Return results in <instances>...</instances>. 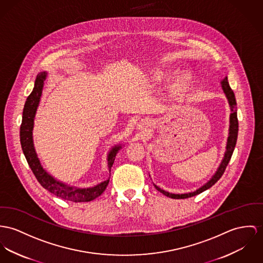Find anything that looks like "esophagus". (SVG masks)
Instances as JSON below:
<instances>
[{
	"instance_id": "obj_1",
	"label": "esophagus",
	"mask_w": 263,
	"mask_h": 263,
	"mask_svg": "<svg viewBox=\"0 0 263 263\" xmlns=\"http://www.w3.org/2000/svg\"><path fill=\"white\" fill-rule=\"evenodd\" d=\"M150 125H151V122L148 121V120H141L138 123L137 126L141 130H146L148 127H150Z\"/></svg>"
}]
</instances>
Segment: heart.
Segmentation results:
<instances>
[{
  "label": "heart",
  "instance_id": "b5f03b06",
  "mask_svg": "<svg viewBox=\"0 0 263 263\" xmlns=\"http://www.w3.org/2000/svg\"><path fill=\"white\" fill-rule=\"evenodd\" d=\"M162 76H163V72H157V73H156V77H157V78H160ZM183 86H184V80L181 78V79H179L178 82H177L176 87H177L178 89H180Z\"/></svg>",
  "mask_w": 263,
  "mask_h": 263
}]
</instances>
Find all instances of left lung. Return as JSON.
<instances>
[{
    "label": "left lung",
    "instance_id": "8db88e82",
    "mask_svg": "<svg viewBox=\"0 0 263 263\" xmlns=\"http://www.w3.org/2000/svg\"><path fill=\"white\" fill-rule=\"evenodd\" d=\"M220 85H221L223 92L225 94V97H226L228 104H229V107H230L229 133H228V137H227L226 149H225V153H224V156H223L222 161L219 164V166H218L217 170L215 171V173L213 174V176L205 184H203L201 187H199L198 189H196L195 191H192V192L181 193V194L171 193V192L163 190L159 186H157L156 184L153 183L154 187L167 197H170V198H173V199H184V198H189V197L195 196V195L201 193L203 191L209 189L211 186H213L216 182L220 179V177L222 176L223 173L226 169V166L228 165V163L230 161V158L232 156V153L234 151V147H235L236 141H237V135H238V120H237V110H236L237 107H236V100H235L234 93H233V91L231 90V88L229 86L227 77H225L223 80L220 81Z\"/></svg>",
    "mask_w": 263,
    "mask_h": 263
}]
</instances>
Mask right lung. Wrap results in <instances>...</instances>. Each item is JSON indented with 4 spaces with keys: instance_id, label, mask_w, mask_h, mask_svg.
Masks as SVG:
<instances>
[{
    "instance_id": "add662e5",
    "label": "right lung",
    "mask_w": 263,
    "mask_h": 263,
    "mask_svg": "<svg viewBox=\"0 0 263 263\" xmlns=\"http://www.w3.org/2000/svg\"><path fill=\"white\" fill-rule=\"evenodd\" d=\"M48 73L41 72L37 75L34 89L32 93L27 98L23 110V117L20 128V141L22 145L23 153L27 159V162L32 169L34 175L39 181L43 188L53 193L57 197H60L64 200L73 201V202H89L97 197H99L105 191L108 186L109 179L101 182L93 187L80 188L76 186L68 185L64 182L57 180L50 173H48L42 166L38 154L36 152L33 139V129H34V121L37 113V109L40 104L41 97L43 93V88L45 81L47 79ZM122 144H117L111 148L107 155L108 161V170L109 174L111 172V167L114 163L115 157L119 150L122 148Z\"/></svg>"
}]
</instances>
